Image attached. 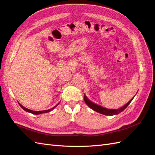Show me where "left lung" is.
Here are the masks:
<instances>
[{
	"label": "left lung",
	"instance_id": "8db88e82",
	"mask_svg": "<svg viewBox=\"0 0 155 155\" xmlns=\"http://www.w3.org/2000/svg\"><path fill=\"white\" fill-rule=\"evenodd\" d=\"M134 98V97H133ZM131 99L127 104H125L124 106H123L122 107L118 109H106V108L103 107L100 105H98L97 104H94L93 102H92L91 101L89 100L87 96L85 94H84V101H85V104L92 109V110H95L96 112H99L100 114H104V115H107V116H113V115H116V114H118L120 112H122L124 109H125L127 106L130 104V103L132 101V100H133Z\"/></svg>",
	"mask_w": 155,
	"mask_h": 155
}]
</instances>
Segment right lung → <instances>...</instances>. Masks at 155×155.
Listing matches in <instances>:
<instances>
[{"label": "right lung", "mask_w": 155, "mask_h": 155, "mask_svg": "<svg viewBox=\"0 0 155 155\" xmlns=\"http://www.w3.org/2000/svg\"><path fill=\"white\" fill-rule=\"evenodd\" d=\"M59 104H58V105H56L55 107H54L53 108H51V109H48V110H41V111H35V110H30L28 109H26V108H25V107H23L21 104H20L19 103H18V104H19V105L21 106V107L22 108V109L23 110H25V111L28 112H30V113H31V114H43V113H46V112H50L53 109H54V108L57 107Z\"/></svg>", "instance_id": "1"}]
</instances>
